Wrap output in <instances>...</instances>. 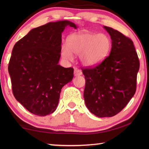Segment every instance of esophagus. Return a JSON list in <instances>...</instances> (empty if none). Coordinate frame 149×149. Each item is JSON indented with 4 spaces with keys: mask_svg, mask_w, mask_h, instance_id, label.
Wrapping results in <instances>:
<instances>
[{
    "mask_svg": "<svg viewBox=\"0 0 149 149\" xmlns=\"http://www.w3.org/2000/svg\"><path fill=\"white\" fill-rule=\"evenodd\" d=\"M82 74V72L81 70H79L77 68H74V75L75 76H79V75H81Z\"/></svg>",
    "mask_w": 149,
    "mask_h": 149,
    "instance_id": "34e87169",
    "label": "esophagus"
}]
</instances>
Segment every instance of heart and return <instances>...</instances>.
I'll return each instance as SVG.
<instances>
[{
  "instance_id": "heart-1",
  "label": "heart",
  "mask_w": 149,
  "mask_h": 149,
  "mask_svg": "<svg viewBox=\"0 0 149 149\" xmlns=\"http://www.w3.org/2000/svg\"><path fill=\"white\" fill-rule=\"evenodd\" d=\"M111 42L107 35L83 31L70 35L67 45L61 47L62 56L70 60L72 53L79 55L81 62L86 66H93L102 62L109 54Z\"/></svg>"
}]
</instances>
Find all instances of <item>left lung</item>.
<instances>
[{"mask_svg":"<svg viewBox=\"0 0 149 149\" xmlns=\"http://www.w3.org/2000/svg\"><path fill=\"white\" fill-rule=\"evenodd\" d=\"M112 39L110 55L93 68H82L85 102L98 117H112L125 108L136 91L139 60L129 37L104 26Z\"/></svg>","mask_w":149,"mask_h":149,"instance_id":"left-lung-1","label":"left lung"}]
</instances>
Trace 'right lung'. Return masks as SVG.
Here are the masks:
<instances>
[{"instance_id": "1", "label": "right lung", "mask_w": 149, "mask_h": 149, "mask_svg": "<svg viewBox=\"0 0 149 149\" xmlns=\"http://www.w3.org/2000/svg\"><path fill=\"white\" fill-rule=\"evenodd\" d=\"M64 20L31 29L14 46L8 65L14 97L32 114L40 116L56 110L62 88L74 77V68L60 65Z\"/></svg>"}]
</instances>
